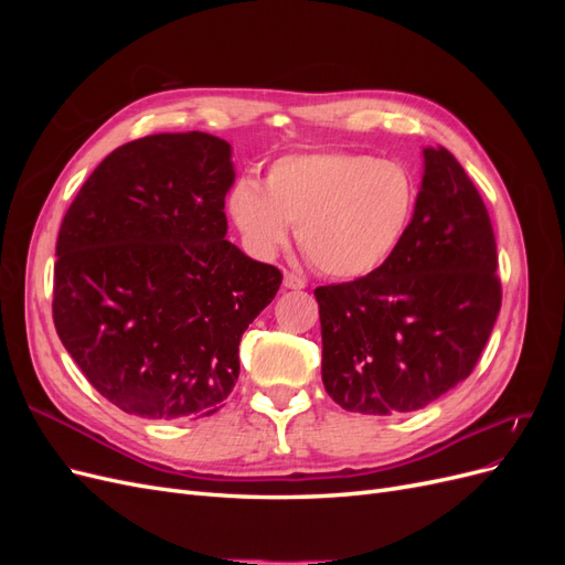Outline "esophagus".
Instances as JSON below:
<instances>
[{
	"instance_id": "34e87169",
	"label": "esophagus",
	"mask_w": 565,
	"mask_h": 565,
	"mask_svg": "<svg viewBox=\"0 0 565 565\" xmlns=\"http://www.w3.org/2000/svg\"><path fill=\"white\" fill-rule=\"evenodd\" d=\"M282 285H285V289H303V287H306V280L299 278V276H295V273H285V276H282Z\"/></svg>"
}]
</instances>
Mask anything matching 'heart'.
Instances as JSON below:
<instances>
[{
  "label": "heart",
  "instance_id": "heart-1",
  "mask_svg": "<svg viewBox=\"0 0 565 565\" xmlns=\"http://www.w3.org/2000/svg\"><path fill=\"white\" fill-rule=\"evenodd\" d=\"M419 188L407 167L363 152H301L268 167L264 188L237 181L228 214L247 249L270 259L297 226L324 276L363 278L384 266L413 224Z\"/></svg>",
  "mask_w": 565,
  "mask_h": 565
}]
</instances>
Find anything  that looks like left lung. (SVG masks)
Instances as JSON below:
<instances>
[{"mask_svg":"<svg viewBox=\"0 0 565 565\" xmlns=\"http://www.w3.org/2000/svg\"><path fill=\"white\" fill-rule=\"evenodd\" d=\"M417 212L391 259L316 289L322 384L349 413L403 415L465 382L502 306L486 204L446 148L426 146Z\"/></svg>","mask_w":565,"mask_h":565,"instance_id":"8db88e82","label":"left lung"}]
</instances>
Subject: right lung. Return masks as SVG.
<instances>
[{"instance_id": "1", "label": "right lung", "mask_w": 565, "mask_h": 565, "mask_svg": "<svg viewBox=\"0 0 565 565\" xmlns=\"http://www.w3.org/2000/svg\"><path fill=\"white\" fill-rule=\"evenodd\" d=\"M233 148L204 131L113 150L65 212L54 324L84 377L146 419L224 407L237 347L282 273L226 241Z\"/></svg>"}]
</instances>
